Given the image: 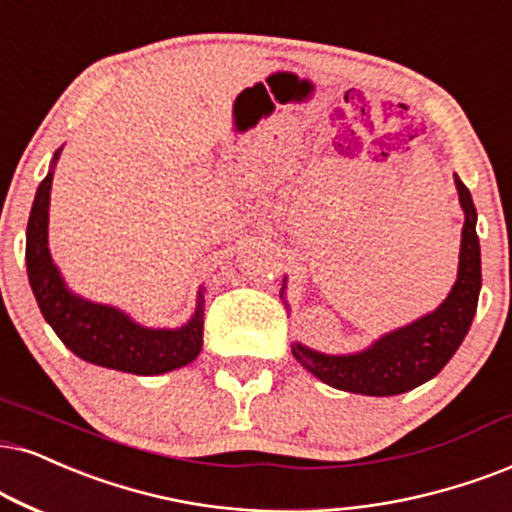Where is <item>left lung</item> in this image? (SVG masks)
<instances>
[{"label":"left lung","instance_id":"obj_1","mask_svg":"<svg viewBox=\"0 0 512 512\" xmlns=\"http://www.w3.org/2000/svg\"><path fill=\"white\" fill-rule=\"evenodd\" d=\"M458 200L465 212L458 255V278L435 312L420 316L409 326L385 333L371 347L357 354H321L295 342L293 357L309 373L335 390L368 397H392L428 383L454 357L470 331L482 288L480 238H477V210L468 186L454 177ZM286 288V286H283Z\"/></svg>","mask_w":512,"mask_h":512}]
</instances>
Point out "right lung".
Wrapping results in <instances>:
<instances>
[{
  "label": "right lung",
  "instance_id": "add662e5",
  "mask_svg": "<svg viewBox=\"0 0 512 512\" xmlns=\"http://www.w3.org/2000/svg\"><path fill=\"white\" fill-rule=\"evenodd\" d=\"M37 186L28 231H25V264L28 281L40 312L54 333L75 357L89 364L134 375H160L191 364L203 349V293H198L196 314L181 328H146L120 309L96 304L70 293L49 252V198L54 167Z\"/></svg>",
  "mask_w": 512,
  "mask_h": 512
}]
</instances>
